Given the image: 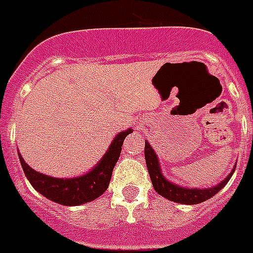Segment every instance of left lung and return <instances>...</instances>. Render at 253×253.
I'll use <instances>...</instances> for the list:
<instances>
[{
    "label": "left lung",
    "instance_id": "obj_1",
    "mask_svg": "<svg viewBox=\"0 0 253 253\" xmlns=\"http://www.w3.org/2000/svg\"><path fill=\"white\" fill-rule=\"evenodd\" d=\"M145 158H146V166L150 174L151 184L154 186L155 192L161 194L162 197L168 198L170 201L178 204H186V205H194V204H200L207 201L211 197H213L214 194L218 193L231 179L232 174L235 171V169L232 170L229 175L225 179H222L220 184H217L216 186L208 189H192V188H184L179 186L177 184H173L168 179L165 178V175L161 171L160 161L157 158L155 151L151 149V146L149 142H145Z\"/></svg>",
    "mask_w": 253,
    "mask_h": 253
}]
</instances>
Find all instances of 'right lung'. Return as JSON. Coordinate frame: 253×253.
<instances>
[{"mask_svg":"<svg viewBox=\"0 0 253 253\" xmlns=\"http://www.w3.org/2000/svg\"><path fill=\"white\" fill-rule=\"evenodd\" d=\"M132 130L119 132L99 164L87 174L75 178H55L33 170L18 153L24 173L37 192L53 203L78 207L102 196L108 188L114 166L119 160L123 141Z\"/></svg>","mask_w":253,"mask_h":253,"instance_id":"add662e5","label":"right lung"}]
</instances>
